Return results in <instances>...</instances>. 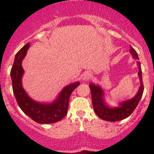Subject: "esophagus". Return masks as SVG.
I'll use <instances>...</instances> for the list:
<instances>
[{"label": "esophagus", "instance_id": "1", "mask_svg": "<svg viewBox=\"0 0 154 154\" xmlns=\"http://www.w3.org/2000/svg\"><path fill=\"white\" fill-rule=\"evenodd\" d=\"M91 77H92V74H91V73H90L89 71H86V72H85L84 74H83V80H88L89 79L91 78Z\"/></svg>", "mask_w": 154, "mask_h": 154}]
</instances>
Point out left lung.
<instances>
[{"instance_id": "8db88e82", "label": "left lung", "mask_w": 154, "mask_h": 154, "mask_svg": "<svg viewBox=\"0 0 154 154\" xmlns=\"http://www.w3.org/2000/svg\"><path fill=\"white\" fill-rule=\"evenodd\" d=\"M130 52L133 56V58L139 60V57L133 47L130 46ZM137 66L139 68V80H140V87L139 88L137 94L130 100H125L122 103H119V107L110 108L105 103L103 98V91L99 86L90 83L89 88L91 89V100L92 105L94 108V112L96 113L99 118L107 122H118V121L123 120L126 118L129 117L133 113L137 105L139 104L141 98L142 97L144 91V85L142 81V68H141L140 62L137 61Z\"/></svg>"}]
</instances>
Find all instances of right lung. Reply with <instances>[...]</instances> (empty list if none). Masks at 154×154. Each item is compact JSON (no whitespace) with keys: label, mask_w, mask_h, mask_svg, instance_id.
Listing matches in <instances>:
<instances>
[{"label":"right lung","mask_w":154,"mask_h":154,"mask_svg":"<svg viewBox=\"0 0 154 154\" xmlns=\"http://www.w3.org/2000/svg\"><path fill=\"white\" fill-rule=\"evenodd\" d=\"M29 48V43H27L17 53L10 71L12 90L17 103L21 109L37 123L52 124L60 122L67 115L70 96L80 83L76 82L65 87L52 103L34 101L27 95L21 84V78L24 72L21 63Z\"/></svg>","instance_id":"add662e5"}]
</instances>
